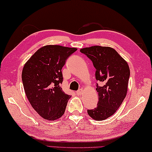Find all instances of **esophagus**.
I'll return each instance as SVG.
<instances>
[{
  "label": "esophagus",
  "mask_w": 152,
  "mask_h": 152,
  "mask_svg": "<svg viewBox=\"0 0 152 152\" xmlns=\"http://www.w3.org/2000/svg\"><path fill=\"white\" fill-rule=\"evenodd\" d=\"M82 93H83V89H81L76 92V94L77 95H81L82 94Z\"/></svg>",
  "instance_id": "obj_1"
}]
</instances>
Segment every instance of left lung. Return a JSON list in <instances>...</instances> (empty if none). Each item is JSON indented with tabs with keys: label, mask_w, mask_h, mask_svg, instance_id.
<instances>
[{
	"label": "left lung",
	"mask_w": 152,
	"mask_h": 152,
	"mask_svg": "<svg viewBox=\"0 0 152 152\" xmlns=\"http://www.w3.org/2000/svg\"><path fill=\"white\" fill-rule=\"evenodd\" d=\"M80 51L91 60L95 66V78L102 83L97 84L99 96L97 107L88 110V115L95 120L110 118L118 110L127 92L130 75L127 63L113 48L92 46Z\"/></svg>",
	"instance_id": "8db88e82"
}]
</instances>
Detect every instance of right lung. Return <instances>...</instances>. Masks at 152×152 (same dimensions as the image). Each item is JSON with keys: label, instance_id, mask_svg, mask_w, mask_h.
Segmentation results:
<instances>
[{"label": "right lung", "instance_id": "add662e5", "mask_svg": "<svg viewBox=\"0 0 152 152\" xmlns=\"http://www.w3.org/2000/svg\"><path fill=\"white\" fill-rule=\"evenodd\" d=\"M77 50L60 45L40 48L26 61L22 71V81L26 97L42 118L54 121L65 113L71 95L65 94L62 67L66 58Z\"/></svg>", "mask_w": 152, "mask_h": 152}]
</instances>
